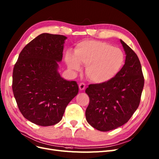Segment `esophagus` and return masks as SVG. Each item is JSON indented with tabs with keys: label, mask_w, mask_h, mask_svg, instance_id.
I'll return each mask as SVG.
<instances>
[{
	"label": "esophagus",
	"mask_w": 159,
	"mask_h": 159,
	"mask_svg": "<svg viewBox=\"0 0 159 159\" xmlns=\"http://www.w3.org/2000/svg\"><path fill=\"white\" fill-rule=\"evenodd\" d=\"M79 88H80V89L81 90V91L84 90L85 88V84L84 83H81V84H80V85H79Z\"/></svg>",
	"instance_id": "obj_1"
}]
</instances>
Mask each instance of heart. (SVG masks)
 I'll list each match as a JSON object with an SVG mask.
<instances>
[{"mask_svg":"<svg viewBox=\"0 0 159 159\" xmlns=\"http://www.w3.org/2000/svg\"><path fill=\"white\" fill-rule=\"evenodd\" d=\"M75 52V57L70 53L66 55L69 68L79 71L80 64L85 66L87 77L95 84L112 80L124 63V54L120 49L100 41H82L76 47Z\"/></svg>","mask_w":159,"mask_h":159,"instance_id":"obj_1","label":"heart"}]
</instances>
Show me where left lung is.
<instances>
[{
  "instance_id": "left-lung-1",
  "label": "left lung",
  "mask_w": 159,
  "mask_h": 159,
  "mask_svg": "<svg viewBox=\"0 0 159 159\" xmlns=\"http://www.w3.org/2000/svg\"><path fill=\"white\" fill-rule=\"evenodd\" d=\"M120 42L126 55L124 66L110 81L91 84L85 90L89 97L86 120L101 132L116 129L128 121L139 107L144 86L138 56L122 40Z\"/></svg>"
}]
</instances>
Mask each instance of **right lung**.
<instances>
[{"instance_id":"obj_1","label":"right lung","mask_w":159,"mask_h":159,"mask_svg":"<svg viewBox=\"0 0 159 159\" xmlns=\"http://www.w3.org/2000/svg\"><path fill=\"white\" fill-rule=\"evenodd\" d=\"M66 39L47 33L38 35L22 49L14 65L15 99L24 118L37 125L58 123L78 93L77 83L62 78L58 72Z\"/></svg>"}]
</instances>
